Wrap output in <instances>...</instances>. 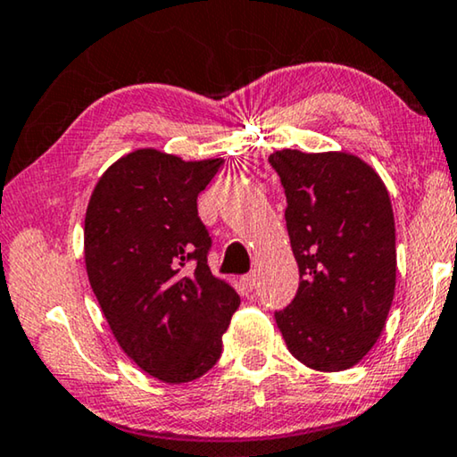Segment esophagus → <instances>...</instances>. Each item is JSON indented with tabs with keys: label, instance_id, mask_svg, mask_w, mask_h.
I'll list each match as a JSON object with an SVG mask.
<instances>
[{
	"label": "esophagus",
	"instance_id": "1",
	"mask_svg": "<svg viewBox=\"0 0 457 457\" xmlns=\"http://www.w3.org/2000/svg\"><path fill=\"white\" fill-rule=\"evenodd\" d=\"M241 287L247 290V293H251V290L255 288V274L251 272V274H245V276H241Z\"/></svg>",
	"mask_w": 457,
	"mask_h": 457
}]
</instances>
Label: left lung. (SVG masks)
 I'll list each match as a JSON object with an SVG mask.
<instances>
[{
  "label": "left lung",
  "instance_id": "left-lung-1",
  "mask_svg": "<svg viewBox=\"0 0 457 457\" xmlns=\"http://www.w3.org/2000/svg\"><path fill=\"white\" fill-rule=\"evenodd\" d=\"M299 290L276 323L315 371L354 367L375 346L394 301L395 224L381 177L348 152L276 150Z\"/></svg>",
  "mask_w": 457,
  "mask_h": 457
}]
</instances>
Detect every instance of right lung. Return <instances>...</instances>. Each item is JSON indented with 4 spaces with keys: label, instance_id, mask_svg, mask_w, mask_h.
I'll list each match as a JSON object with an SVG mask.
<instances>
[{
    "label": "right lung",
    "instance_id": "right-lung-1",
    "mask_svg": "<svg viewBox=\"0 0 457 457\" xmlns=\"http://www.w3.org/2000/svg\"><path fill=\"white\" fill-rule=\"evenodd\" d=\"M222 162L134 150L104 170L86 208V272L104 320L142 371L173 386L216 365L241 303L210 272L212 239L197 216Z\"/></svg>",
    "mask_w": 457,
    "mask_h": 457
}]
</instances>
